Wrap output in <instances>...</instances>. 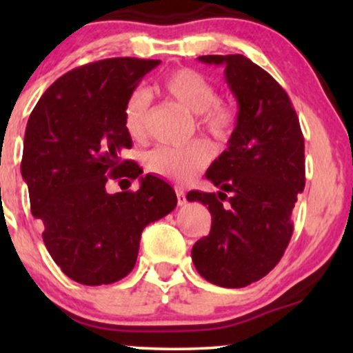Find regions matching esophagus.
<instances>
[{"mask_svg": "<svg viewBox=\"0 0 353 353\" xmlns=\"http://www.w3.org/2000/svg\"><path fill=\"white\" fill-rule=\"evenodd\" d=\"M176 196H177V204L184 205L188 199H185V192L182 189H176Z\"/></svg>", "mask_w": 353, "mask_h": 353, "instance_id": "obj_1", "label": "esophagus"}]
</instances>
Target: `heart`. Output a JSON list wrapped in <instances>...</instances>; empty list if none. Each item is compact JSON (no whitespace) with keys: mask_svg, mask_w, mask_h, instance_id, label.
I'll return each mask as SVG.
<instances>
[{"mask_svg":"<svg viewBox=\"0 0 353 353\" xmlns=\"http://www.w3.org/2000/svg\"><path fill=\"white\" fill-rule=\"evenodd\" d=\"M159 89L177 103L182 109L196 114V124L199 131L224 143L232 136L237 123L236 109L230 104L217 101V89L201 72L181 68L169 72L161 81ZM149 96L143 89L131 92L124 104L123 123L124 129L132 139H143L148 123ZM212 151L205 143H196L184 148H161L152 149L145 157V168L149 172L164 179L185 182L196 177L209 164Z\"/></svg>","mask_w":353,"mask_h":353,"instance_id":"obj_1","label":"heart"}]
</instances>
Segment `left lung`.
<instances>
[{
    "label": "left lung",
    "mask_w": 353,
    "mask_h": 353,
    "mask_svg": "<svg viewBox=\"0 0 353 353\" xmlns=\"http://www.w3.org/2000/svg\"><path fill=\"white\" fill-rule=\"evenodd\" d=\"M199 61L225 68L239 112L229 148L205 172L221 190L188 194L212 216L209 236L192 247V262L210 283L241 289L265 277L292 237L290 216L305 185L303 136L287 92L261 66L242 54Z\"/></svg>",
    "instance_id": "obj_1"
}]
</instances>
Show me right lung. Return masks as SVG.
Instances as JSON below:
<instances>
[{"label": "right lung", "mask_w": 353, "mask_h": 353, "mask_svg": "<svg viewBox=\"0 0 353 353\" xmlns=\"http://www.w3.org/2000/svg\"><path fill=\"white\" fill-rule=\"evenodd\" d=\"M157 59L111 58L71 70L46 89L24 132L21 176L52 261L72 281L103 285L136 265L144 228L177 204L161 177L119 154L132 139L124 104ZM140 177L136 193L109 194L108 179ZM128 181V179H124Z\"/></svg>", "instance_id": "obj_1"}]
</instances>
